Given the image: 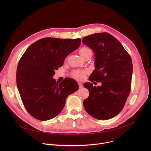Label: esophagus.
I'll use <instances>...</instances> for the list:
<instances>
[{
    "label": "esophagus",
    "mask_w": 151,
    "mask_h": 151,
    "mask_svg": "<svg viewBox=\"0 0 151 151\" xmlns=\"http://www.w3.org/2000/svg\"><path fill=\"white\" fill-rule=\"evenodd\" d=\"M79 88H82L83 87V85L81 83H79Z\"/></svg>",
    "instance_id": "1"
}]
</instances>
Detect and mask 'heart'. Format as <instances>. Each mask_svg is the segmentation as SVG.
Here are the masks:
<instances>
[{
  "label": "heart",
  "mask_w": 151,
  "mask_h": 151,
  "mask_svg": "<svg viewBox=\"0 0 151 151\" xmlns=\"http://www.w3.org/2000/svg\"><path fill=\"white\" fill-rule=\"evenodd\" d=\"M79 53L81 55V56L83 58L88 56H91L92 55L91 50L87 47H83L81 48L79 50ZM88 73V70H75L73 72L72 75L74 78L79 80H82L85 78L86 75Z\"/></svg>",
  "instance_id": "b5f03b06"
}]
</instances>
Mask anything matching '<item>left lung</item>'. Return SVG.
Segmentation results:
<instances>
[{
    "label": "left lung",
    "instance_id": "8db88e82",
    "mask_svg": "<svg viewBox=\"0 0 151 151\" xmlns=\"http://www.w3.org/2000/svg\"><path fill=\"white\" fill-rule=\"evenodd\" d=\"M94 51L95 69L89 80L101 83L93 87L83 84L89 90V97L83 107L91 116L106 120L117 115L123 109L131 88L133 64L130 55L120 42L108 33H98L82 40Z\"/></svg>",
    "mask_w": 151,
    "mask_h": 151
}]
</instances>
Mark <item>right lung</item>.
I'll return each instance as SVG.
<instances>
[{"label": "right lung", "instance_id": "add662e5", "mask_svg": "<svg viewBox=\"0 0 151 151\" xmlns=\"http://www.w3.org/2000/svg\"><path fill=\"white\" fill-rule=\"evenodd\" d=\"M81 39L45 37L30 45L17 69V85L27 112L35 118L47 121L58 115L68 96L79 88L72 78L58 83L52 76L66 57L79 48Z\"/></svg>", "mask_w": 151, "mask_h": 151}]
</instances>
